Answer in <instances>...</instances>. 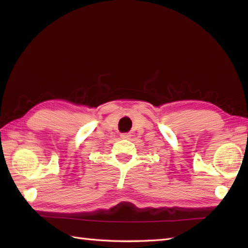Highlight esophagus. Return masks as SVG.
Returning <instances> with one entry per match:
<instances>
[{
    "label": "esophagus",
    "instance_id": "34e87169",
    "mask_svg": "<svg viewBox=\"0 0 248 248\" xmlns=\"http://www.w3.org/2000/svg\"><path fill=\"white\" fill-rule=\"evenodd\" d=\"M130 136H131V135H129V134H121L120 138L124 139V140H128V139L130 138Z\"/></svg>",
    "mask_w": 248,
    "mask_h": 248
}]
</instances>
